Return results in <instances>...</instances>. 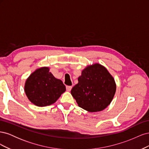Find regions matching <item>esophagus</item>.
Wrapping results in <instances>:
<instances>
[{"label": "esophagus", "instance_id": "obj_1", "mask_svg": "<svg viewBox=\"0 0 149 149\" xmlns=\"http://www.w3.org/2000/svg\"><path fill=\"white\" fill-rule=\"evenodd\" d=\"M66 89L68 91H70L71 89H72V86H66Z\"/></svg>", "mask_w": 149, "mask_h": 149}]
</instances>
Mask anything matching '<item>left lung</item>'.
I'll use <instances>...</instances> for the list:
<instances>
[{"label": "left lung", "mask_w": 149, "mask_h": 149, "mask_svg": "<svg viewBox=\"0 0 149 149\" xmlns=\"http://www.w3.org/2000/svg\"><path fill=\"white\" fill-rule=\"evenodd\" d=\"M112 76L100 64L88 66L78 78L71 94L78 106L89 112L101 111L109 104L116 93Z\"/></svg>", "instance_id": "1"}]
</instances>
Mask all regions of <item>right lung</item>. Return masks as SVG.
Masks as SVG:
<instances>
[{
	"label": "right lung",
	"mask_w": 149,
	"mask_h": 149,
	"mask_svg": "<svg viewBox=\"0 0 149 149\" xmlns=\"http://www.w3.org/2000/svg\"><path fill=\"white\" fill-rule=\"evenodd\" d=\"M65 91L64 84L54 77L47 67L41 68L31 73L25 84L26 96L37 106L52 104Z\"/></svg>",
	"instance_id": "obj_1"
}]
</instances>
